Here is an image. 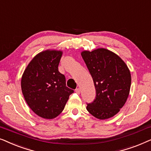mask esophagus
<instances>
[{"label": "esophagus", "instance_id": "1", "mask_svg": "<svg viewBox=\"0 0 151 151\" xmlns=\"http://www.w3.org/2000/svg\"><path fill=\"white\" fill-rule=\"evenodd\" d=\"M76 91V93H78V94H80V88H76V91Z\"/></svg>", "mask_w": 151, "mask_h": 151}]
</instances>
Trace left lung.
I'll return each mask as SVG.
<instances>
[{"label": "left lung", "mask_w": 151, "mask_h": 151, "mask_svg": "<svg viewBox=\"0 0 151 151\" xmlns=\"http://www.w3.org/2000/svg\"><path fill=\"white\" fill-rule=\"evenodd\" d=\"M81 55L89 71L96 89V97L86 109L96 118H111L127 102L131 76L124 61L113 51L98 48L84 50Z\"/></svg>", "instance_id": "1"}]
</instances>
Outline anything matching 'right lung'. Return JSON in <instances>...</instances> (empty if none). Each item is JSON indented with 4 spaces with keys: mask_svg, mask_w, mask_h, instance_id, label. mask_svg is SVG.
Returning a JSON list of instances; mask_svg holds the SVG:
<instances>
[{
    "mask_svg": "<svg viewBox=\"0 0 151 151\" xmlns=\"http://www.w3.org/2000/svg\"><path fill=\"white\" fill-rule=\"evenodd\" d=\"M63 51L47 49L35 55L24 69L21 89L29 108L39 117L53 119L60 114L73 91L58 71Z\"/></svg>",
    "mask_w": 151,
    "mask_h": 151,
    "instance_id": "add662e5",
    "label": "right lung"
}]
</instances>
